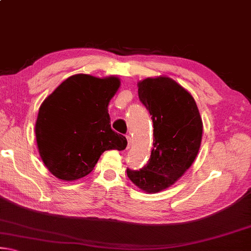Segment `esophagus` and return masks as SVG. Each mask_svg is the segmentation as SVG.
<instances>
[{"mask_svg": "<svg viewBox=\"0 0 251 251\" xmlns=\"http://www.w3.org/2000/svg\"><path fill=\"white\" fill-rule=\"evenodd\" d=\"M126 138H127V143H128V144H127V148H129V147H130V142H131V137H130V136H129V135H127V136H126Z\"/></svg>", "mask_w": 251, "mask_h": 251, "instance_id": "esophagus-1", "label": "esophagus"}]
</instances>
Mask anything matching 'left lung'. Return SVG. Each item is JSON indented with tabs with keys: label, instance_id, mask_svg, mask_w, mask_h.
<instances>
[{
	"label": "left lung",
	"instance_id": "1",
	"mask_svg": "<svg viewBox=\"0 0 251 251\" xmlns=\"http://www.w3.org/2000/svg\"><path fill=\"white\" fill-rule=\"evenodd\" d=\"M139 100L151 115L154 143L151 158L127 176L146 193H158L184 175L201 148L202 121L194 97L175 80L159 76L138 83Z\"/></svg>",
	"mask_w": 251,
	"mask_h": 251
}]
</instances>
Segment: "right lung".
I'll return each mask as SVG.
<instances>
[{"instance_id": "1", "label": "right lung", "mask_w": 251, "mask_h": 251, "mask_svg": "<svg viewBox=\"0 0 251 251\" xmlns=\"http://www.w3.org/2000/svg\"><path fill=\"white\" fill-rule=\"evenodd\" d=\"M120 85L115 76L73 75L42 103L35 124L37 148L58 179L85 177L105 151L126 148L125 136L110 127L107 108Z\"/></svg>"}]
</instances>
